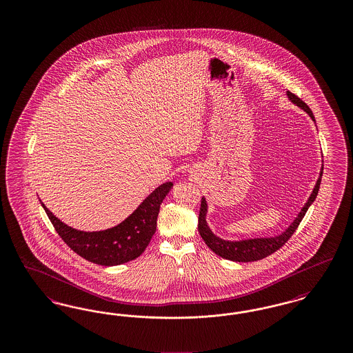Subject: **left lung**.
Segmentation results:
<instances>
[{
	"instance_id": "left-lung-1",
	"label": "left lung",
	"mask_w": 353,
	"mask_h": 353,
	"mask_svg": "<svg viewBox=\"0 0 353 353\" xmlns=\"http://www.w3.org/2000/svg\"><path fill=\"white\" fill-rule=\"evenodd\" d=\"M288 101L294 103L295 105H298L299 108H302L303 111H305L308 114V117L315 121L314 114L310 110V107L298 97H295L292 92L287 91L285 92ZM321 176H323V164L320 169L319 179L315 184V188L312 189V193L310 194L307 202L303 205L301 212L298 213L296 219L292 221V223L285 229V232H282L281 234L274 235V236H261V238H248V239H241V241H229V239H222L219 235L214 234L212 232V229L208 225L206 216H208V202L205 200V197H202L201 209H200V216H199V233L202 236V239L205 241V243L208 245V248L213 252H216L219 256L233 261V262H254V261H259L263 259L266 256H269L270 254L276 252L278 249H281L285 242L291 238V235L294 234V232L296 230V228L299 226V223L302 222L303 217L305 216L308 208L314 203L318 192H319L320 183H321Z\"/></svg>"
}]
</instances>
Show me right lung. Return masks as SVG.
Segmentation results:
<instances>
[{"mask_svg":"<svg viewBox=\"0 0 353 353\" xmlns=\"http://www.w3.org/2000/svg\"><path fill=\"white\" fill-rule=\"evenodd\" d=\"M172 188V183L157 186L127 219L114 228L99 232L74 229L55 217L43 202H39L57 233L71 250L92 263L118 266L134 261L147 249L156 232L160 205Z\"/></svg>","mask_w":353,"mask_h":353,"instance_id":"right-lung-1","label":"right lung"}]
</instances>
